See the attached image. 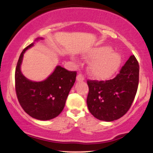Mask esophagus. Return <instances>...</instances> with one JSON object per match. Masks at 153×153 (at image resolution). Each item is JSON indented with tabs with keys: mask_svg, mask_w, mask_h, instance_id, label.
<instances>
[{
	"mask_svg": "<svg viewBox=\"0 0 153 153\" xmlns=\"http://www.w3.org/2000/svg\"><path fill=\"white\" fill-rule=\"evenodd\" d=\"M77 80H78V82H80V81H82V80H84L83 75H82V74H78V76H77Z\"/></svg>",
	"mask_w": 153,
	"mask_h": 153,
	"instance_id": "esophagus-1",
	"label": "esophagus"
}]
</instances>
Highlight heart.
Instances as JSON below:
<instances>
[{
    "label": "heart",
    "instance_id": "b5f03b06",
    "mask_svg": "<svg viewBox=\"0 0 153 153\" xmlns=\"http://www.w3.org/2000/svg\"><path fill=\"white\" fill-rule=\"evenodd\" d=\"M85 57L92 59L89 65V72L92 76L99 80L111 78L118 71L122 62L119 54L113 52V50L108 46L91 49Z\"/></svg>",
    "mask_w": 153,
    "mask_h": 153
}]
</instances>
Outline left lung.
Returning a JSON list of instances; mask_svg holds the SVG:
<instances>
[{"instance_id":"obj_1","label":"left lung","mask_w":153,"mask_h":153,"mask_svg":"<svg viewBox=\"0 0 153 153\" xmlns=\"http://www.w3.org/2000/svg\"><path fill=\"white\" fill-rule=\"evenodd\" d=\"M139 63L131 55L118 75L106 81L88 80L87 105L96 119L112 122L123 117L129 109L137 91Z\"/></svg>"}]
</instances>
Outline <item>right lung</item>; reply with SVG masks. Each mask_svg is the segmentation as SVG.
Instances as JSON below:
<instances>
[{"label": "right lung", "instance_id": "right-lung-1", "mask_svg": "<svg viewBox=\"0 0 153 153\" xmlns=\"http://www.w3.org/2000/svg\"><path fill=\"white\" fill-rule=\"evenodd\" d=\"M42 38H37L38 39ZM34 45L31 43L20 54L15 72V88L17 98L26 114L39 120H50L62 112L70 91L74 85L76 71H69L57 66L46 80L34 82L21 71L24 52Z\"/></svg>", "mask_w": 153, "mask_h": 153}]
</instances>
